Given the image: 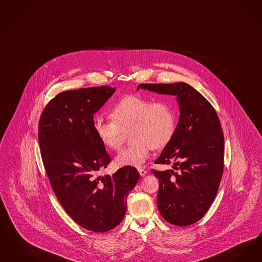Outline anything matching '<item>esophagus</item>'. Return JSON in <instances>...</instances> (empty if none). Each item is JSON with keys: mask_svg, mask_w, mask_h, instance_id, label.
I'll use <instances>...</instances> for the list:
<instances>
[{"mask_svg": "<svg viewBox=\"0 0 262 262\" xmlns=\"http://www.w3.org/2000/svg\"><path fill=\"white\" fill-rule=\"evenodd\" d=\"M138 172L140 174V177H145L147 173V170H145L144 168H138Z\"/></svg>", "mask_w": 262, "mask_h": 262, "instance_id": "esophagus-1", "label": "esophagus"}]
</instances>
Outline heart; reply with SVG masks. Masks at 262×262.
I'll return each mask as SVG.
<instances>
[{
  "label": "heart",
  "mask_w": 262,
  "mask_h": 262,
  "mask_svg": "<svg viewBox=\"0 0 262 262\" xmlns=\"http://www.w3.org/2000/svg\"><path fill=\"white\" fill-rule=\"evenodd\" d=\"M112 120L95 119L94 134L108 150H118L129 132L132 143L115 158L117 167H141L151 149L168 146L176 134L177 113L168 101L126 95L112 108Z\"/></svg>",
  "instance_id": "obj_1"
}]
</instances>
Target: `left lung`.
<instances>
[{"label":"left lung","instance_id":"left-lung-1","mask_svg":"<svg viewBox=\"0 0 262 262\" xmlns=\"http://www.w3.org/2000/svg\"><path fill=\"white\" fill-rule=\"evenodd\" d=\"M138 89L176 95L179 121L176 134L156 164H173L154 170L159 179L157 205L169 223L187 226L201 220L216 196L224 167V137L220 119L209 101L190 84H140Z\"/></svg>","mask_w":262,"mask_h":262}]
</instances>
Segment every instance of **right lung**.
Instances as JSON below:
<instances>
[{"label": "right lung", "mask_w": 262, "mask_h": 262, "mask_svg": "<svg viewBox=\"0 0 262 262\" xmlns=\"http://www.w3.org/2000/svg\"><path fill=\"white\" fill-rule=\"evenodd\" d=\"M115 91L101 85L60 93L39 122L42 163L56 198L80 226L98 233L123 220L126 197L139 178L134 167L98 176L111 158L94 134V115Z\"/></svg>", "instance_id": "1"}]
</instances>
